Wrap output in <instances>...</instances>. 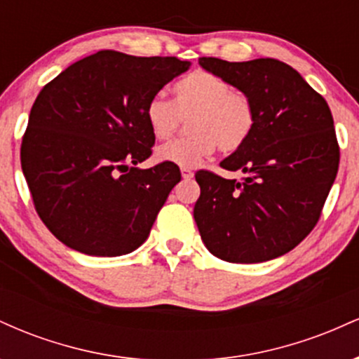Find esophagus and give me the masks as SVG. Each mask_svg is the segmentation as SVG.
<instances>
[{
    "mask_svg": "<svg viewBox=\"0 0 359 359\" xmlns=\"http://www.w3.org/2000/svg\"><path fill=\"white\" fill-rule=\"evenodd\" d=\"M180 174H182V177H184V179L185 180H189V179H192V170H191V168H187V167H182V168H180Z\"/></svg>",
    "mask_w": 359,
    "mask_h": 359,
    "instance_id": "esophagus-1",
    "label": "esophagus"
}]
</instances>
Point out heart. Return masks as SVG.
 Instances as JSON below:
<instances>
[{"mask_svg":"<svg viewBox=\"0 0 359 359\" xmlns=\"http://www.w3.org/2000/svg\"><path fill=\"white\" fill-rule=\"evenodd\" d=\"M175 102L155 94L147 102L145 116L156 140L175 133L182 119H191L185 140L165 143L156 150L160 162L196 167L219 147L233 154L248 142L257 123V109L248 94L233 89L221 76L196 71L174 86Z\"/></svg>","mask_w":359,"mask_h":359,"instance_id":"obj_1","label":"heart"}]
</instances>
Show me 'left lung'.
I'll list each match as a JSON object with an SVG mask.
<instances>
[{
	"label": "left lung",
	"instance_id": "obj_1",
	"mask_svg": "<svg viewBox=\"0 0 359 359\" xmlns=\"http://www.w3.org/2000/svg\"><path fill=\"white\" fill-rule=\"evenodd\" d=\"M201 67L248 94L257 123L248 142L221 167L241 180L199 170L194 219L205 248L229 263L269 262L314 229L339 167L331 109L304 77L277 59L228 62L201 57Z\"/></svg>",
	"mask_w": 359,
	"mask_h": 359
}]
</instances>
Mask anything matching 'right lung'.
Here are the masks:
<instances>
[{"label": "right lung", "instance_id": "1", "mask_svg": "<svg viewBox=\"0 0 359 359\" xmlns=\"http://www.w3.org/2000/svg\"><path fill=\"white\" fill-rule=\"evenodd\" d=\"M177 57L101 50L43 86L22 140V170L40 219L57 240L90 257L143 245L180 170L138 168L155 137L147 102L187 71Z\"/></svg>", "mask_w": 359, "mask_h": 359}]
</instances>
